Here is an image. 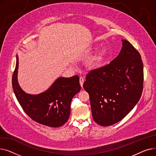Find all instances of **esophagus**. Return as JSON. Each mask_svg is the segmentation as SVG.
<instances>
[{"label": "esophagus", "instance_id": "obj_1", "mask_svg": "<svg viewBox=\"0 0 156 156\" xmlns=\"http://www.w3.org/2000/svg\"><path fill=\"white\" fill-rule=\"evenodd\" d=\"M84 81H85V79L83 77L80 78V85H81V87H83V84L84 83Z\"/></svg>", "mask_w": 156, "mask_h": 156}]
</instances>
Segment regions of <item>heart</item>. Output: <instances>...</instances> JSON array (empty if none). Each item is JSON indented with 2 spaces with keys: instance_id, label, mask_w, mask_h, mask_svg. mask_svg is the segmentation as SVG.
Instances as JSON below:
<instances>
[{
  "instance_id": "1",
  "label": "heart",
  "mask_w": 156,
  "mask_h": 156,
  "mask_svg": "<svg viewBox=\"0 0 156 156\" xmlns=\"http://www.w3.org/2000/svg\"><path fill=\"white\" fill-rule=\"evenodd\" d=\"M108 56V51L105 48H102L90 61L89 67L92 69L101 67Z\"/></svg>"
}]
</instances>
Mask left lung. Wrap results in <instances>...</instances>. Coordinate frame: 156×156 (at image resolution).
I'll list each match as a JSON object with an SVG mask.
<instances>
[{
	"label": "left lung",
	"instance_id": "obj_1",
	"mask_svg": "<svg viewBox=\"0 0 156 156\" xmlns=\"http://www.w3.org/2000/svg\"><path fill=\"white\" fill-rule=\"evenodd\" d=\"M122 42L121 51L116 58L90 71L83 83L89 94L93 119L103 126L123 119L140 100L143 91L141 55L128 41Z\"/></svg>",
	"mask_w": 156,
	"mask_h": 156
}]
</instances>
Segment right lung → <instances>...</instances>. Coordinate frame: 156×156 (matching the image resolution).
Wrapping results in <instances>:
<instances>
[{
    "label": "right lung",
    "mask_w": 156,
    "mask_h": 156,
    "mask_svg": "<svg viewBox=\"0 0 156 156\" xmlns=\"http://www.w3.org/2000/svg\"><path fill=\"white\" fill-rule=\"evenodd\" d=\"M18 62L17 56L12 85L16 99L23 111L40 124L54 128L63 125L69 119L71 100L81 90L78 76L59 78L45 92L30 95L19 86L17 80Z\"/></svg>",
    "instance_id": "right-lung-1"
}]
</instances>
